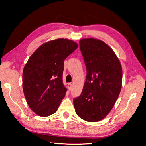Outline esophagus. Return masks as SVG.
<instances>
[{
	"label": "esophagus",
	"mask_w": 146,
	"mask_h": 146,
	"mask_svg": "<svg viewBox=\"0 0 146 146\" xmlns=\"http://www.w3.org/2000/svg\"><path fill=\"white\" fill-rule=\"evenodd\" d=\"M68 90L70 91L71 90V88H72V84L70 83H69L68 84Z\"/></svg>",
	"instance_id": "34e87169"
}]
</instances>
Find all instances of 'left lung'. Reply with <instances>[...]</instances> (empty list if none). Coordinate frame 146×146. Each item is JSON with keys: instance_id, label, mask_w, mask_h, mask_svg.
Listing matches in <instances>:
<instances>
[{"instance_id": "8db88e82", "label": "left lung", "mask_w": 146, "mask_h": 146, "mask_svg": "<svg viewBox=\"0 0 146 146\" xmlns=\"http://www.w3.org/2000/svg\"><path fill=\"white\" fill-rule=\"evenodd\" d=\"M86 69L81 94L74 99L77 115L88 122L103 119L111 111L122 87V70L115 53L100 40L79 42Z\"/></svg>"}]
</instances>
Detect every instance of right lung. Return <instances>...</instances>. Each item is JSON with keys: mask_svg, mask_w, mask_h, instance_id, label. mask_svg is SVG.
I'll list each match as a JSON object with an SVG mask.
<instances>
[{"mask_svg": "<svg viewBox=\"0 0 146 146\" xmlns=\"http://www.w3.org/2000/svg\"><path fill=\"white\" fill-rule=\"evenodd\" d=\"M77 44L58 39L44 44L29 58L23 73L24 94L33 112L42 117L55 113L64 98V61Z\"/></svg>", "mask_w": 146, "mask_h": 146, "instance_id": "right-lung-1", "label": "right lung"}]
</instances>
